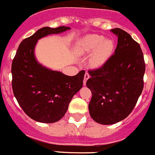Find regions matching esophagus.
Masks as SVG:
<instances>
[{"instance_id": "1", "label": "esophagus", "mask_w": 155, "mask_h": 155, "mask_svg": "<svg viewBox=\"0 0 155 155\" xmlns=\"http://www.w3.org/2000/svg\"><path fill=\"white\" fill-rule=\"evenodd\" d=\"M90 78V75L89 74L87 73V72H86L85 74H84V81H83V82H84V84L85 85L86 84V81H87V80Z\"/></svg>"}]
</instances>
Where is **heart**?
Returning <instances> with one entry per match:
<instances>
[{"label":"heart","instance_id":"1","mask_svg":"<svg viewBox=\"0 0 155 155\" xmlns=\"http://www.w3.org/2000/svg\"><path fill=\"white\" fill-rule=\"evenodd\" d=\"M114 50V42L98 34H88L81 38L76 46L78 55H86L92 52L89 64L92 68H99L110 58Z\"/></svg>","mask_w":155,"mask_h":155}]
</instances>
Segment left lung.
<instances>
[{
  "instance_id": "left-lung-1",
  "label": "left lung",
  "mask_w": 155,
  "mask_h": 155,
  "mask_svg": "<svg viewBox=\"0 0 155 155\" xmlns=\"http://www.w3.org/2000/svg\"><path fill=\"white\" fill-rule=\"evenodd\" d=\"M118 37L115 53L101 68L88 71L86 82L92 97L88 105L91 118L103 125L127 118L143 88L145 63L139 43L121 28L111 30Z\"/></svg>"
}]
</instances>
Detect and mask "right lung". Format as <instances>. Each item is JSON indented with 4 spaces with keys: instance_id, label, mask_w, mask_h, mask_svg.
<instances>
[{
    "instance_id": "obj_1",
    "label": "right lung",
    "mask_w": 155,
    "mask_h": 155,
    "mask_svg": "<svg viewBox=\"0 0 155 155\" xmlns=\"http://www.w3.org/2000/svg\"><path fill=\"white\" fill-rule=\"evenodd\" d=\"M70 28H40L22 40L12 61L14 95L25 114L37 122L51 124L61 120L73 96L83 85L84 71L74 76H68L43 67L36 61L34 53L39 39Z\"/></svg>"
}]
</instances>
